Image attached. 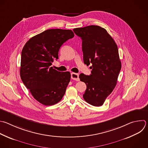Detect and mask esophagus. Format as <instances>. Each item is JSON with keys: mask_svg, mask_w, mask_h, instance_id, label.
<instances>
[{"mask_svg": "<svg viewBox=\"0 0 148 148\" xmlns=\"http://www.w3.org/2000/svg\"><path fill=\"white\" fill-rule=\"evenodd\" d=\"M71 77L73 79L75 80V81H78L79 80V75L77 73H72L71 74Z\"/></svg>", "mask_w": 148, "mask_h": 148, "instance_id": "esophagus-1", "label": "esophagus"}]
</instances>
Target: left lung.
Listing matches in <instances>:
<instances>
[{
  "mask_svg": "<svg viewBox=\"0 0 148 148\" xmlns=\"http://www.w3.org/2000/svg\"><path fill=\"white\" fill-rule=\"evenodd\" d=\"M82 39L84 64H91V74L81 73L80 81L86 85L83 97L94 106L103 105L115 88L121 63L117 46L107 31L99 26L89 25L73 29Z\"/></svg>",
  "mask_w": 148,
  "mask_h": 148,
  "instance_id": "1",
  "label": "left lung"
}]
</instances>
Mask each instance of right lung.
<instances>
[{
	"mask_svg": "<svg viewBox=\"0 0 148 148\" xmlns=\"http://www.w3.org/2000/svg\"><path fill=\"white\" fill-rule=\"evenodd\" d=\"M74 36L70 29H47L29 39L23 49L21 80L35 99L43 105L58 103L66 92L70 73L58 71L51 66L58 59L61 46Z\"/></svg>",
	"mask_w": 148,
	"mask_h": 148,
	"instance_id": "1",
	"label": "right lung"
}]
</instances>
